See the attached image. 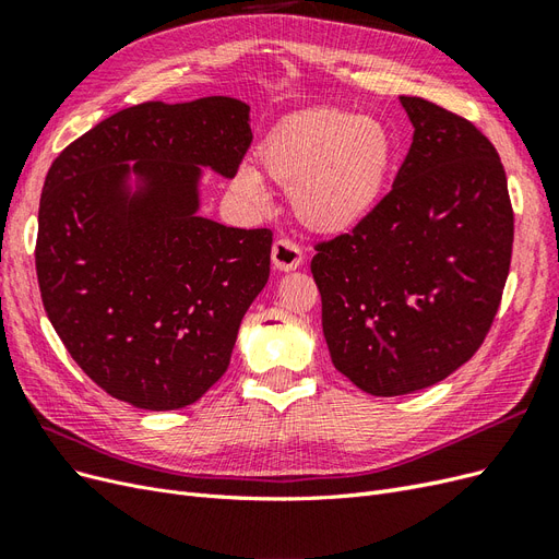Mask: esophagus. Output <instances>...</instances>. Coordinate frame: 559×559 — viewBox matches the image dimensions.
<instances>
[{
    "mask_svg": "<svg viewBox=\"0 0 559 559\" xmlns=\"http://www.w3.org/2000/svg\"><path fill=\"white\" fill-rule=\"evenodd\" d=\"M273 263L277 270H296L302 263V249L289 240V238H280L273 245Z\"/></svg>",
    "mask_w": 559,
    "mask_h": 559,
    "instance_id": "1",
    "label": "esophagus"
}]
</instances>
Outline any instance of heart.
Instances as JSON below:
<instances>
[{"label": "heart", "mask_w": 559, "mask_h": 559, "mask_svg": "<svg viewBox=\"0 0 559 559\" xmlns=\"http://www.w3.org/2000/svg\"><path fill=\"white\" fill-rule=\"evenodd\" d=\"M394 144L376 118L341 109H310L286 118L259 148L261 175L292 193L300 224L345 233L376 207L392 167ZM238 191L263 198L257 173L242 170Z\"/></svg>", "instance_id": "b5f03b06"}]
</instances>
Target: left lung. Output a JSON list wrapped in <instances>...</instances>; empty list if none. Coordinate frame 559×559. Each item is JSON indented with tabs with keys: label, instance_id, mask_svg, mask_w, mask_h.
<instances>
[{
	"label": "left lung",
	"instance_id": "left-lung-1",
	"mask_svg": "<svg viewBox=\"0 0 559 559\" xmlns=\"http://www.w3.org/2000/svg\"><path fill=\"white\" fill-rule=\"evenodd\" d=\"M399 99L415 132L392 191L310 263L331 361L373 396L431 386L478 352L513 253L495 144L460 114Z\"/></svg>",
	"mask_w": 559,
	"mask_h": 559
}]
</instances>
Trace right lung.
<instances>
[{
	"label": "right lung",
	"instance_id": "1",
	"mask_svg": "<svg viewBox=\"0 0 559 559\" xmlns=\"http://www.w3.org/2000/svg\"><path fill=\"white\" fill-rule=\"evenodd\" d=\"M249 144V107L214 95L116 111L50 165L35 249L44 310L109 396L175 411L226 373L273 230L198 216V177L200 165L235 177ZM130 169L145 179L134 197Z\"/></svg>",
	"mask_w": 559,
	"mask_h": 559
}]
</instances>
